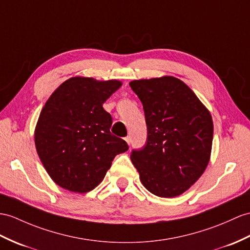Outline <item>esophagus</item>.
<instances>
[{"label": "esophagus", "instance_id": "1", "mask_svg": "<svg viewBox=\"0 0 250 250\" xmlns=\"http://www.w3.org/2000/svg\"><path fill=\"white\" fill-rule=\"evenodd\" d=\"M124 140H125V141H126V143H127V144L130 145V143H131V139H130V137L127 136V137H125V138H124Z\"/></svg>", "mask_w": 250, "mask_h": 250}]
</instances>
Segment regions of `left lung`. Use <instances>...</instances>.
I'll return each mask as SVG.
<instances>
[{"instance_id": "left-lung-1", "label": "left lung", "mask_w": 250, "mask_h": 250, "mask_svg": "<svg viewBox=\"0 0 250 250\" xmlns=\"http://www.w3.org/2000/svg\"><path fill=\"white\" fill-rule=\"evenodd\" d=\"M141 101L147 140L130 159L142 185L154 195H181L208 166L213 140L211 113L187 84L174 76L129 83Z\"/></svg>"}]
</instances>
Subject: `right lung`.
Instances as JSON below:
<instances>
[{"instance_id":"obj_1","label":"right lung","mask_w":250,"mask_h":250,"mask_svg":"<svg viewBox=\"0 0 250 250\" xmlns=\"http://www.w3.org/2000/svg\"><path fill=\"white\" fill-rule=\"evenodd\" d=\"M122 83L75 76L48 97L35 128V145L45 171L64 190L87 193L104 179L114 157L128 149L110 132L103 104Z\"/></svg>"}]
</instances>
